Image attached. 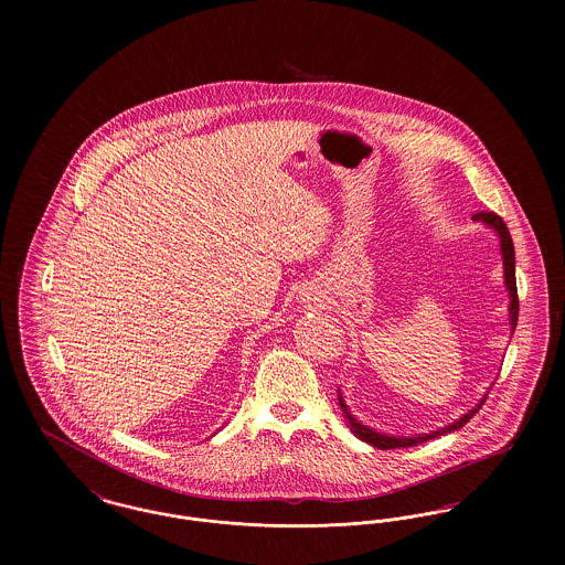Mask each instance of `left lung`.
Listing matches in <instances>:
<instances>
[{
    "instance_id": "8db88e82",
    "label": "left lung",
    "mask_w": 565,
    "mask_h": 565,
    "mask_svg": "<svg viewBox=\"0 0 565 565\" xmlns=\"http://www.w3.org/2000/svg\"><path fill=\"white\" fill-rule=\"evenodd\" d=\"M477 222H483L484 226L493 228L498 239H500V252H502V265H504V284H507V292H509V318H511V332H514V326H516V318H519V298H516V279H514V245H512L511 233L504 224V220L500 215L493 214V212H479V214L472 215ZM489 394V392H487ZM487 394L479 401L477 406H472L468 413H463L459 419H456L454 424L445 426V428H438V430H431L430 434H411V436H394V434H383V431L373 430L369 426H364L362 422H358L350 413V406L343 401V394L339 392V404H341V411L348 419V426L350 430L364 443L373 445L376 449H401V447H415V445H422L426 440H431L436 436H445V434H451V431L463 428L472 417L475 413H479V408L483 406L487 401Z\"/></svg>"
}]
</instances>
